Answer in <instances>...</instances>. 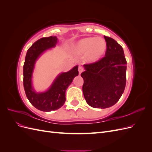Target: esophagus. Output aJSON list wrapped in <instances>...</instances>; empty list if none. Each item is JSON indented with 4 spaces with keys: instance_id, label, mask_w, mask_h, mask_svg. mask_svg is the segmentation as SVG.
Returning <instances> with one entry per match:
<instances>
[{
    "instance_id": "esophagus-1",
    "label": "esophagus",
    "mask_w": 152,
    "mask_h": 152,
    "mask_svg": "<svg viewBox=\"0 0 152 152\" xmlns=\"http://www.w3.org/2000/svg\"><path fill=\"white\" fill-rule=\"evenodd\" d=\"M84 68L82 67V66H79V74H80V73H81L82 72H84Z\"/></svg>"
}]
</instances>
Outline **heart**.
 Listing matches in <instances>:
<instances>
[{"label":"heart","instance_id":"1","mask_svg":"<svg viewBox=\"0 0 152 152\" xmlns=\"http://www.w3.org/2000/svg\"><path fill=\"white\" fill-rule=\"evenodd\" d=\"M107 50V44L102 38L89 37L79 41L74 45L75 52L79 54H87L89 61H94L102 57Z\"/></svg>","mask_w":152,"mask_h":152}]
</instances>
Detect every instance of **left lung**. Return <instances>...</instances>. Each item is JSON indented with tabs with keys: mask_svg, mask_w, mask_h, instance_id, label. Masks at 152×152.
Segmentation results:
<instances>
[{
	"mask_svg": "<svg viewBox=\"0 0 152 152\" xmlns=\"http://www.w3.org/2000/svg\"><path fill=\"white\" fill-rule=\"evenodd\" d=\"M107 44L105 56L99 61L86 63L82 91L85 99L96 108H109L122 95L126 84L127 61L122 47L117 41L104 36Z\"/></svg>",
	"mask_w": 152,
	"mask_h": 152,
	"instance_id": "left-lung-1",
	"label": "left lung"
}]
</instances>
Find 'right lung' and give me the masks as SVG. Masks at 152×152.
Masks as SVG:
<instances>
[{"label": "right lung", "instance_id": "right-lung-1", "mask_svg": "<svg viewBox=\"0 0 152 152\" xmlns=\"http://www.w3.org/2000/svg\"><path fill=\"white\" fill-rule=\"evenodd\" d=\"M57 40L55 36L37 40L27 50L23 65V86L26 97L34 107L43 112H50L62 107L66 100V89L74 77L79 75L78 66H76L68 72L61 73L46 92L36 93L34 91L31 86V74L35 61L44 50L54 47Z\"/></svg>", "mask_w": 152, "mask_h": 152}]
</instances>
